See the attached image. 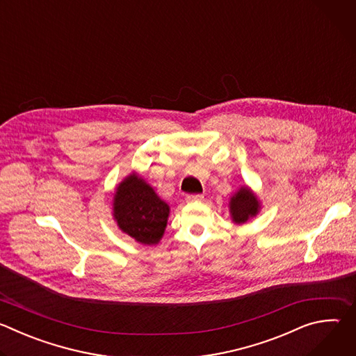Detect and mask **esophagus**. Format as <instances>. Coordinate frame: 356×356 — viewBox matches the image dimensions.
<instances>
[{
	"label": "esophagus",
	"instance_id": "34e87169",
	"mask_svg": "<svg viewBox=\"0 0 356 356\" xmlns=\"http://www.w3.org/2000/svg\"><path fill=\"white\" fill-rule=\"evenodd\" d=\"M202 198H204V195L202 194H187L186 195L187 201H201Z\"/></svg>",
	"mask_w": 356,
	"mask_h": 356
}]
</instances>
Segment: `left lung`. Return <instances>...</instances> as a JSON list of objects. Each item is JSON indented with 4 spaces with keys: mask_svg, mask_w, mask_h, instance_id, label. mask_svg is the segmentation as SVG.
I'll list each match as a JSON object with an SVG mask.
<instances>
[{
    "mask_svg": "<svg viewBox=\"0 0 356 356\" xmlns=\"http://www.w3.org/2000/svg\"><path fill=\"white\" fill-rule=\"evenodd\" d=\"M229 210H231L232 220L236 224H242V222H246L250 217L258 214L259 202H258L257 197L250 193V190H248L246 187L245 188L242 187L231 198Z\"/></svg>",
    "mask_w": 356,
    "mask_h": 356,
    "instance_id": "obj_1",
    "label": "left lung"
}]
</instances>
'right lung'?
<instances>
[{"mask_svg":"<svg viewBox=\"0 0 356 356\" xmlns=\"http://www.w3.org/2000/svg\"><path fill=\"white\" fill-rule=\"evenodd\" d=\"M114 217L125 234L140 243L155 245L165 232L169 206L149 184L131 175L114 195Z\"/></svg>","mask_w":356,"mask_h":356,"instance_id":"obj_1","label":"right lung"}]
</instances>
